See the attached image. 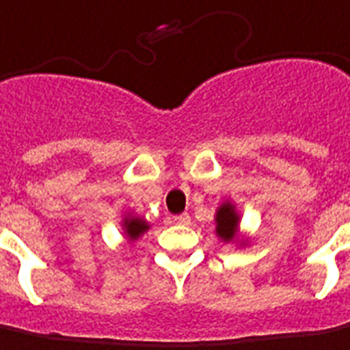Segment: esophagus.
<instances>
[{
    "label": "esophagus",
    "instance_id": "34e87169",
    "mask_svg": "<svg viewBox=\"0 0 350 350\" xmlns=\"http://www.w3.org/2000/svg\"><path fill=\"white\" fill-rule=\"evenodd\" d=\"M172 221L178 226H189L191 224V216L189 214H180V216L172 217Z\"/></svg>",
    "mask_w": 350,
    "mask_h": 350
}]
</instances>
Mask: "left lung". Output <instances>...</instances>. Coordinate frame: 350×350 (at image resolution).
<instances>
[{
	"label": "left lung",
	"instance_id": "obj_1",
	"mask_svg": "<svg viewBox=\"0 0 350 350\" xmlns=\"http://www.w3.org/2000/svg\"><path fill=\"white\" fill-rule=\"evenodd\" d=\"M216 234L219 241L224 243H231V241H237L239 239V224H241V216L234 208L233 202H221V206L216 210ZM246 241H241V244H244Z\"/></svg>",
	"mask_w": 350,
	"mask_h": 350
}]
</instances>
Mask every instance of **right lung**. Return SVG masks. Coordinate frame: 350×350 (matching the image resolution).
<instances>
[{"label":"right lung","mask_w":350,"mask_h":350,"mask_svg":"<svg viewBox=\"0 0 350 350\" xmlns=\"http://www.w3.org/2000/svg\"><path fill=\"white\" fill-rule=\"evenodd\" d=\"M148 229H150V224L140 216H134V214H126L123 217V233L126 237V241H138L142 234L148 233Z\"/></svg>","instance_id":"obj_1"}]
</instances>
